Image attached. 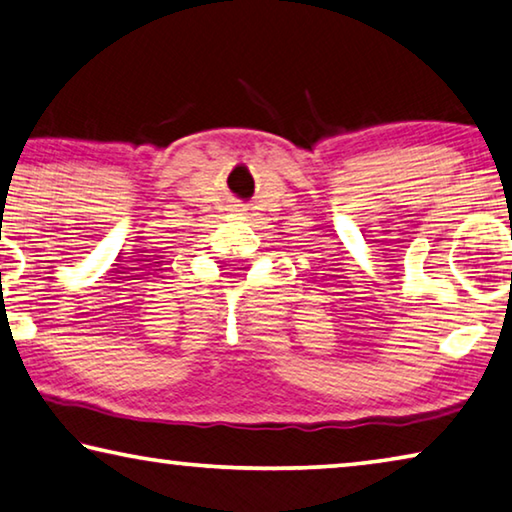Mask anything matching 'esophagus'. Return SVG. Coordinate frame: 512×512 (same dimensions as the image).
<instances>
[{"instance_id": "34e87169", "label": "esophagus", "mask_w": 512, "mask_h": 512, "mask_svg": "<svg viewBox=\"0 0 512 512\" xmlns=\"http://www.w3.org/2000/svg\"><path fill=\"white\" fill-rule=\"evenodd\" d=\"M237 212H243V209H237Z\"/></svg>"}]
</instances>
